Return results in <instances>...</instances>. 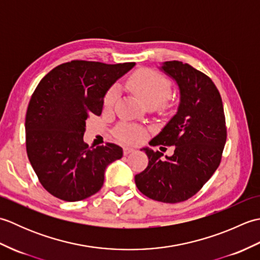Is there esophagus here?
<instances>
[{
    "mask_svg": "<svg viewBox=\"0 0 260 260\" xmlns=\"http://www.w3.org/2000/svg\"><path fill=\"white\" fill-rule=\"evenodd\" d=\"M134 151H135V148L129 147V146H125L124 147V155H127V154H129V153H133Z\"/></svg>",
    "mask_w": 260,
    "mask_h": 260,
    "instance_id": "obj_1",
    "label": "esophagus"
}]
</instances>
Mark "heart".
Instances as JSON below:
<instances>
[{
    "instance_id": "1",
    "label": "heart",
    "mask_w": 260,
    "mask_h": 260,
    "mask_svg": "<svg viewBox=\"0 0 260 260\" xmlns=\"http://www.w3.org/2000/svg\"><path fill=\"white\" fill-rule=\"evenodd\" d=\"M129 89L147 106H158L167 102L171 95L170 80L155 70L142 69L131 77L128 80ZM119 96L118 86L110 88L105 96V106H113ZM119 140L126 143H136L142 140L145 132L139 126L121 125L116 132Z\"/></svg>"
}]
</instances>
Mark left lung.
<instances>
[{"mask_svg": "<svg viewBox=\"0 0 260 260\" xmlns=\"http://www.w3.org/2000/svg\"><path fill=\"white\" fill-rule=\"evenodd\" d=\"M179 87L175 115L150 145L175 146L172 156L142 148L147 168L135 175L143 194L155 201L178 203L193 197L218 169L227 140L221 96L213 81L192 66L165 61L159 67Z\"/></svg>", "mask_w": 260, "mask_h": 260, "instance_id": "obj_1", "label": "left lung"}]
</instances>
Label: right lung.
I'll list each match as a JSON object with an SVG mask.
<instances>
[{
    "label": "right lung",
    "mask_w": 260,
    "mask_h": 260,
    "mask_svg": "<svg viewBox=\"0 0 260 260\" xmlns=\"http://www.w3.org/2000/svg\"><path fill=\"white\" fill-rule=\"evenodd\" d=\"M134 66L73 60L39 82L26 110V153L53 197L73 202L95 194L107 165L123 156V148L113 143L88 146L84 134L86 119L101 116L108 89Z\"/></svg>",
    "instance_id": "1"
}]
</instances>
